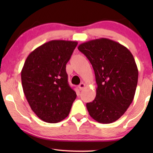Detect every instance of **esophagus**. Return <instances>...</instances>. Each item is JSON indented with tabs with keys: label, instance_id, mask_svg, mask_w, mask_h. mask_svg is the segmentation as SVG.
<instances>
[{
	"label": "esophagus",
	"instance_id": "1",
	"mask_svg": "<svg viewBox=\"0 0 153 153\" xmlns=\"http://www.w3.org/2000/svg\"><path fill=\"white\" fill-rule=\"evenodd\" d=\"M85 86V85L84 84V83H81L79 85V90H80V91H81V90H83V88H84Z\"/></svg>",
	"mask_w": 153,
	"mask_h": 153
}]
</instances>
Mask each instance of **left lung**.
<instances>
[{"mask_svg":"<svg viewBox=\"0 0 153 153\" xmlns=\"http://www.w3.org/2000/svg\"><path fill=\"white\" fill-rule=\"evenodd\" d=\"M78 49L93 66L96 97L86 104L90 116L108 124L120 118L134 97L139 72L134 56L120 43L106 38L81 44Z\"/></svg>","mask_w":153,"mask_h":153,"instance_id":"left-lung-1","label":"left lung"}]
</instances>
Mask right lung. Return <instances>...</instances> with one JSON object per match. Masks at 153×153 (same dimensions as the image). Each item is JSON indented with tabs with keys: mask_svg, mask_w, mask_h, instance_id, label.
<instances>
[{
	"mask_svg": "<svg viewBox=\"0 0 153 153\" xmlns=\"http://www.w3.org/2000/svg\"><path fill=\"white\" fill-rule=\"evenodd\" d=\"M77 42L51 40L27 57L22 70L23 91L33 111L45 122L56 123L70 114L76 94L70 86L66 64Z\"/></svg>",
	"mask_w": 153,
	"mask_h": 153,
	"instance_id": "obj_1",
	"label": "right lung"
}]
</instances>
